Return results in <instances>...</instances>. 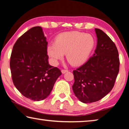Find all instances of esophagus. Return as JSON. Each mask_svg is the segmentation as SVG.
<instances>
[{"label":"esophagus","mask_w":129,"mask_h":129,"mask_svg":"<svg viewBox=\"0 0 129 129\" xmlns=\"http://www.w3.org/2000/svg\"><path fill=\"white\" fill-rule=\"evenodd\" d=\"M68 72V70H67V69H62L61 70V72L63 74L67 73V72Z\"/></svg>","instance_id":"obj_1"}]
</instances>
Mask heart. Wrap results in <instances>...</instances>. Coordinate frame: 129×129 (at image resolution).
I'll use <instances>...</instances> for the list:
<instances>
[{
	"mask_svg": "<svg viewBox=\"0 0 129 129\" xmlns=\"http://www.w3.org/2000/svg\"><path fill=\"white\" fill-rule=\"evenodd\" d=\"M94 44V39L90 34L77 31L64 32L57 36L54 44L48 46L47 53L54 65L66 53L69 62L78 65L88 60Z\"/></svg>",
	"mask_w": 129,
	"mask_h": 129,
	"instance_id": "obj_1",
	"label": "heart"
}]
</instances>
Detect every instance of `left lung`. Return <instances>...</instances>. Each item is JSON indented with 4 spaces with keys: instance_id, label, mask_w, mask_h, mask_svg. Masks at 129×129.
<instances>
[{
    "instance_id": "left-lung-1",
    "label": "left lung",
    "mask_w": 129,
    "mask_h": 129,
    "mask_svg": "<svg viewBox=\"0 0 129 129\" xmlns=\"http://www.w3.org/2000/svg\"><path fill=\"white\" fill-rule=\"evenodd\" d=\"M97 38L94 53L73 71L72 89L83 103L98 101L112 90L119 70L118 52L114 42L102 30L95 28Z\"/></svg>"
}]
</instances>
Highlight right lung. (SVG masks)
<instances>
[{"label":"right lung","instance_id":"add662e5","mask_svg":"<svg viewBox=\"0 0 129 129\" xmlns=\"http://www.w3.org/2000/svg\"><path fill=\"white\" fill-rule=\"evenodd\" d=\"M46 37L41 27L30 28L13 47L10 69L14 85L27 99L39 101L51 93L60 70L48 63Z\"/></svg>","mask_w":129,"mask_h":129}]
</instances>
